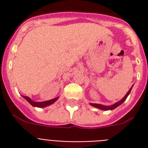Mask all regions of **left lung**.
<instances>
[{
  "label": "left lung",
  "mask_w": 148,
  "mask_h": 148,
  "mask_svg": "<svg viewBox=\"0 0 148 148\" xmlns=\"http://www.w3.org/2000/svg\"><path fill=\"white\" fill-rule=\"evenodd\" d=\"M132 88H133V85H132V87L130 88V90L127 91V93L126 95H125V96H124V97H123L121 100H120L119 101H117V102H116V103H114V104H112V105L107 106V105H103V104H99V103H90V104L92 106V107H95V108H98V109H100V110H114V109H115L116 108H117L118 106H120L121 104V103H123L124 101H125V100L127 99V97H128V95H130V93H131Z\"/></svg>",
  "instance_id": "8db88e82"
}]
</instances>
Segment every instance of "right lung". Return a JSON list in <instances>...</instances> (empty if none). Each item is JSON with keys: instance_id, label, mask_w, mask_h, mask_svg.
<instances>
[{"instance_id": "1", "label": "right lung", "mask_w": 148, "mask_h": 148, "mask_svg": "<svg viewBox=\"0 0 148 148\" xmlns=\"http://www.w3.org/2000/svg\"><path fill=\"white\" fill-rule=\"evenodd\" d=\"M22 97H24L25 100H26L27 102H28L30 104L33 106V107H36V108H46L47 106H50L51 104H53L56 101H58V99L59 98V97H55V98L51 99V100H49V101H41V102H37V101H32L31 98L29 97H27V96H23Z\"/></svg>"}]
</instances>
